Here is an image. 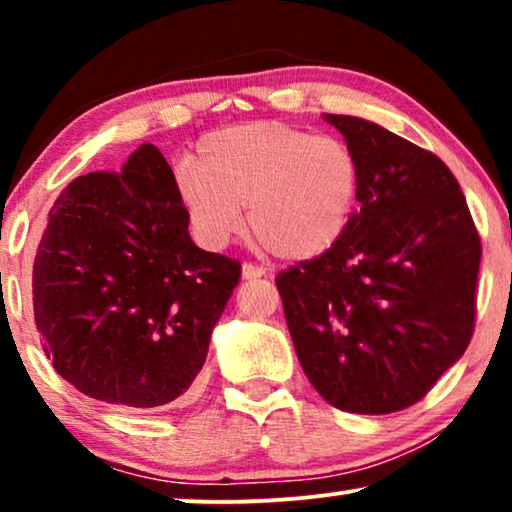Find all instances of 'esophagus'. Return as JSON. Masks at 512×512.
Masks as SVG:
<instances>
[{
    "label": "esophagus",
    "mask_w": 512,
    "mask_h": 512,
    "mask_svg": "<svg viewBox=\"0 0 512 512\" xmlns=\"http://www.w3.org/2000/svg\"><path fill=\"white\" fill-rule=\"evenodd\" d=\"M265 275V268L263 265H256V263H244L242 265V277L244 279H258Z\"/></svg>",
    "instance_id": "esophagus-1"
}]
</instances>
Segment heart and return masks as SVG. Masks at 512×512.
<instances>
[{"instance_id":"heart-1","label":"heart","mask_w":512,"mask_h":512,"mask_svg":"<svg viewBox=\"0 0 512 512\" xmlns=\"http://www.w3.org/2000/svg\"><path fill=\"white\" fill-rule=\"evenodd\" d=\"M359 186L352 146L282 121L209 132L177 177L179 202L205 247H226L247 207L251 233L286 261H312L340 242Z\"/></svg>"}]
</instances>
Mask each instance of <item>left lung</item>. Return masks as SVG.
Here are the masks:
<instances>
[{"instance_id": "1", "label": "left lung", "mask_w": 512, "mask_h": 512, "mask_svg": "<svg viewBox=\"0 0 512 512\" xmlns=\"http://www.w3.org/2000/svg\"><path fill=\"white\" fill-rule=\"evenodd\" d=\"M324 118L359 158L361 209L333 249L275 284L312 387L333 408L389 415L466 352L480 235L438 156L363 118Z\"/></svg>"}]
</instances>
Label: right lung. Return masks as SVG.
<instances>
[{
  "label": "right lung",
  "mask_w": 512,
  "mask_h": 512,
  "mask_svg": "<svg viewBox=\"0 0 512 512\" xmlns=\"http://www.w3.org/2000/svg\"><path fill=\"white\" fill-rule=\"evenodd\" d=\"M240 268L195 247L172 167L142 144L121 172L76 177L48 214L32 265L44 352L97 401H186Z\"/></svg>",
  "instance_id": "add662e5"
}]
</instances>
